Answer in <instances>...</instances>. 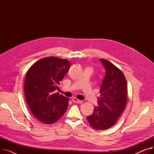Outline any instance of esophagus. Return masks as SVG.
I'll list each match as a JSON object with an SVG mask.
<instances>
[{
    "instance_id": "1",
    "label": "esophagus",
    "mask_w": 154,
    "mask_h": 154,
    "mask_svg": "<svg viewBox=\"0 0 154 154\" xmlns=\"http://www.w3.org/2000/svg\"><path fill=\"white\" fill-rule=\"evenodd\" d=\"M72 101L74 102V103H82L83 102L82 100H79L78 99H77L76 97H74L72 99Z\"/></svg>"
}]
</instances>
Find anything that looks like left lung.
<instances>
[{"instance_id": "obj_1", "label": "left lung", "mask_w": 154, "mask_h": 154, "mask_svg": "<svg viewBox=\"0 0 154 154\" xmlns=\"http://www.w3.org/2000/svg\"><path fill=\"white\" fill-rule=\"evenodd\" d=\"M100 60L106 69V75L100 90L98 107L87 117L95 129L106 130L114 125L124 112L127 100V84L123 72L106 59Z\"/></svg>"}]
</instances>
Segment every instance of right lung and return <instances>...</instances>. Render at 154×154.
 I'll use <instances>...</instances> for the list:
<instances>
[{
	"instance_id": "obj_1",
	"label": "right lung",
	"mask_w": 154,
	"mask_h": 154,
	"mask_svg": "<svg viewBox=\"0 0 154 154\" xmlns=\"http://www.w3.org/2000/svg\"><path fill=\"white\" fill-rule=\"evenodd\" d=\"M67 59L47 57L34 63L27 70L24 93L28 106L40 122L52 124L66 112L69 99L59 92L60 81L69 70Z\"/></svg>"
}]
</instances>
